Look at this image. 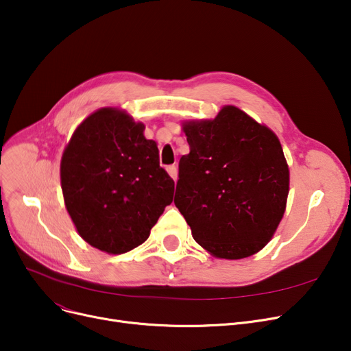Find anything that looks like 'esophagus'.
Wrapping results in <instances>:
<instances>
[{"label": "esophagus", "instance_id": "esophagus-1", "mask_svg": "<svg viewBox=\"0 0 351 351\" xmlns=\"http://www.w3.org/2000/svg\"><path fill=\"white\" fill-rule=\"evenodd\" d=\"M166 171H168V173L171 175V178H172L173 180L178 179V166H176V165L168 166V168H166Z\"/></svg>", "mask_w": 351, "mask_h": 351}]
</instances>
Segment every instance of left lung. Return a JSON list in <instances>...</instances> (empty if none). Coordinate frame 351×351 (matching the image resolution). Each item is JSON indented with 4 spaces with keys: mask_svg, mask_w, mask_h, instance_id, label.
Returning <instances> with one entry per match:
<instances>
[{
    "mask_svg": "<svg viewBox=\"0 0 351 351\" xmlns=\"http://www.w3.org/2000/svg\"><path fill=\"white\" fill-rule=\"evenodd\" d=\"M183 131L191 152L179 160L175 205L193 239L222 259L259 252L278 229L289 193L278 136L236 106Z\"/></svg>",
    "mask_w": 351,
    "mask_h": 351,
    "instance_id": "8db88e82",
    "label": "left lung"
}]
</instances>
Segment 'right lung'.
<instances>
[{
  "instance_id": "add662e5",
  "label": "right lung",
  "mask_w": 351,
  "mask_h": 351,
  "mask_svg": "<svg viewBox=\"0 0 351 351\" xmlns=\"http://www.w3.org/2000/svg\"><path fill=\"white\" fill-rule=\"evenodd\" d=\"M143 128L118 109L102 108L77 128L62 155L66 210L84 241L106 253L142 245L172 204L175 182Z\"/></svg>"
}]
</instances>
